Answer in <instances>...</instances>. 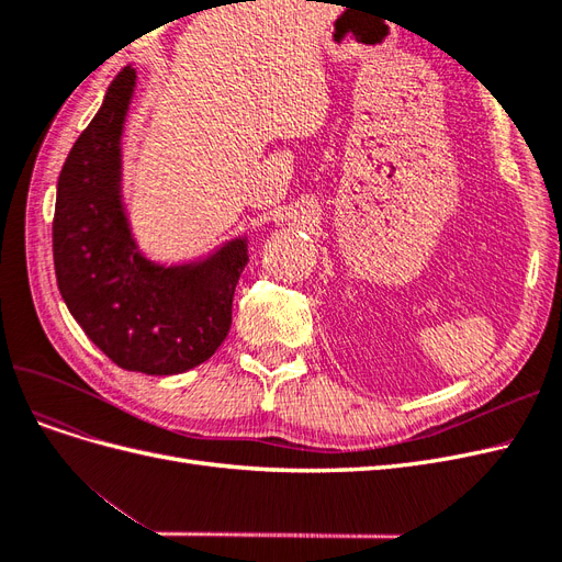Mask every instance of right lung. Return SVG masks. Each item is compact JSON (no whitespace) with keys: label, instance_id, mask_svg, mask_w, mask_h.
Masks as SVG:
<instances>
[{"label":"right lung","instance_id":"1","mask_svg":"<svg viewBox=\"0 0 562 562\" xmlns=\"http://www.w3.org/2000/svg\"><path fill=\"white\" fill-rule=\"evenodd\" d=\"M135 79L131 65L114 77L63 164L54 265L67 310L108 359L145 375H178L209 361L227 337L248 239L234 236L206 258L178 265L140 250L122 194Z\"/></svg>","mask_w":562,"mask_h":562}]
</instances>
